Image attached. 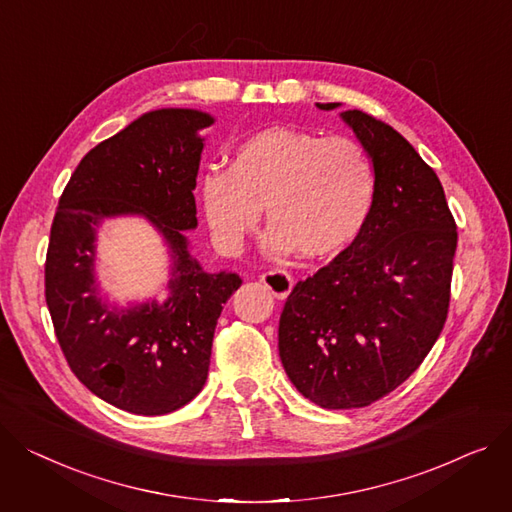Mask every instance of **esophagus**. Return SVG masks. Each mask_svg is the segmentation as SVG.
I'll return each instance as SVG.
<instances>
[{
	"label": "esophagus",
	"mask_w": 512,
	"mask_h": 512,
	"mask_svg": "<svg viewBox=\"0 0 512 512\" xmlns=\"http://www.w3.org/2000/svg\"><path fill=\"white\" fill-rule=\"evenodd\" d=\"M261 282H263V286L271 294H274L280 300H284L292 292V286H294V280L286 274L284 269H271V271H267V274L261 276Z\"/></svg>",
	"instance_id": "34e87169"
}]
</instances>
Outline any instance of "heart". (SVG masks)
Instances as JSON below:
<instances>
[{
  "label": "heart",
  "instance_id": "obj_1",
  "mask_svg": "<svg viewBox=\"0 0 512 512\" xmlns=\"http://www.w3.org/2000/svg\"><path fill=\"white\" fill-rule=\"evenodd\" d=\"M201 206L216 243L243 247L265 208L269 255L321 259L348 247L374 201V166L360 142L269 127L238 144L228 168L201 177Z\"/></svg>",
  "mask_w": 512,
  "mask_h": 512
}]
</instances>
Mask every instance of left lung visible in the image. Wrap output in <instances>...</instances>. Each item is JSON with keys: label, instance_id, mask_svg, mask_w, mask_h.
<instances>
[{"label": "left lung", "instance_id": "left-lung-1", "mask_svg": "<svg viewBox=\"0 0 512 512\" xmlns=\"http://www.w3.org/2000/svg\"><path fill=\"white\" fill-rule=\"evenodd\" d=\"M339 117L372 160V208L352 245L294 286L278 329L288 379L325 410L370 405L422 364L447 321L457 249L445 191L414 146L358 109Z\"/></svg>", "mask_w": 512, "mask_h": 512}]
</instances>
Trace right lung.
<instances>
[{"mask_svg":"<svg viewBox=\"0 0 512 512\" xmlns=\"http://www.w3.org/2000/svg\"><path fill=\"white\" fill-rule=\"evenodd\" d=\"M214 121L197 109L131 121L82 158L51 226L45 296L59 346L96 397L129 414H170L203 389L222 304L243 284L234 271L203 269L187 238L197 228L199 131ZM123 215L144 217L163 236L171 257L164 301L119 307L99 294L95 232Z\"/></svg>","mask_w":512,"mask_h":512,"instance_id":"add662e5","label":"right lung"}]
</instances>
